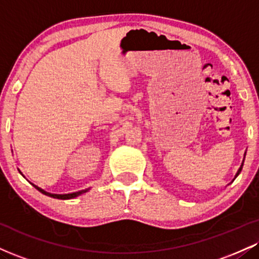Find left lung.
I'll list each match as a JSON object with an SVG mask.
<instances>
[{
	"label": "left lung",
	"instance_id": "left-lung-1",
	"mask_svg": "<svg viewBox=\"0 0 259 259\" xmlns=\"http://www.w3.org/2000/svg\"><path fill=\"white\" fill-rule=\"evenodd\" d=\"M245 154H246V153H245ZM242 165H244V161H242L241 166H240V167H239V170H238V172H236V175H235V177H234V180L236 179V177H238V175H239V174H240V172H241V170H242ZM234 180H233V181H234Z\"/></svg>",
	"mask_w": 259,
	"mask_h": 259
}]
</instances>
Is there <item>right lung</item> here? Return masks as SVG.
<instances>
[{
  "mask_svg": "<svg viewBox=\"0 0 259 259\" xmlns=\"http://www.w3.org/2000/svg\"><path fill=\"white\" fill-rule=\"evenodd\" d=\"M35 188L37 189V191H39L42 194L45 195H48V197H52V198H55V199H61V200H66V199H73L76 197H78V195L83 194V193L88 192L89 189H83V191H79V192H74V193H68V194H52V193H48L46 191H43L42 188H39V187H37L35 185H32Z\"/></svg>",
  "mask_w": 259,
  "mask_h": 259,
  "instance_id": "1",
  "label": "right lung"
}]
</instances>
